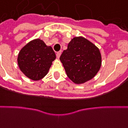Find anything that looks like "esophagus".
Masks as SVG:
<instances>
[{
	"instance_id": "34e87169",
	"label": "esophagus",
	"mask_w": 128,
	"mask_h": 128,
	"mask_svg": "<svg viewBox=\"0 0 128 128\" xmlns=\"http://www.w3.org/2000/svg\"><path fill=\"white\" fill-rule=\"evenodd\" d=\"M61 54H62V51H60V52H57L56 53V57L57 58H59L60 56H61Z\"/></svg>"
}]
</instances>
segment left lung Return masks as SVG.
Returning a JSON list of instances; mask_svg holds the SVG:
<instances>
[{
  "instance_id": "left-lung-1",
  "label": "left lung",
  "mask_w": 128,
  "mask_h": 128,
  "mask_svg": "<svg viewBox=\"0 0 128 128\" xmlns=\"http://www.w3.org/2000/svg\"><path fill=\"white\" fill-rule=\"evenodd\" d=\"M60 60L67 76L76 84H83L93 78L102 65L99 49L83 36L71 39Z\"/></svg>"
}]
</instances>
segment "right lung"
<instances>
[{
    "label": "right lung",
    "mask_w": 128,
    "mask_h": 128,
    "mask_svg": "<svg viewBox=\"0 0 128 128\" xmlns=\"http://www.w3.org/2000/svg\"><path fill=\"white\" fill-rule=\"evenodd\" d=\"M56 58L51 46H47L40 38H35L21 49L18 64L21 71L28 78L38 81L48 73Z\"/></svg>",
    "instance_id": "obj_1"
}]
</instances>
